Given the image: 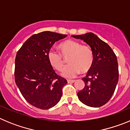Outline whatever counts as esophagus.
<instances>
[{"mask_svg":"<svg viewBox=\"0 0 130 130\" xmlns=\"http://www.w3.org/2000/svg\"><path fill=\"white\" fill-rule=\"evenodd\" d=\"M67 81H68V83H73L75 82V80H70V79H68Z\"/></svg>","mask_w":130,"mask_h":130,"instance_id":"obj_1","label":"esophagus"}]
</instances>
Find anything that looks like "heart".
<instances>
[{"label": "heart", "instance_id": "1", "mask_svg": "<svg viewBox=\"0 0 130 130\" xmlns=\"http://www.w3.org/2000/svg\"><path fill=\"white\" fill-rule=\"evenodd\" d=\"M59 53L53 50L48 51L47 57L51 67L62 72L65 67V60L69 64L64 72V75L73 77L80 73H87L94 64V56L91 48L87 45H81L73 40H66L58 46Z\"/></svg>", "mask_w": 130, "mask_h": 130}]
</instances>
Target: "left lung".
I'll return each mask as SVG.
<instances>
[{"instance_id": "1", "label": "left lung", "mask_w": 130, "mask_h": 130, "mask_svg": "<svg viewBox=\"0 0 130 130\" xmlns=\"http://www.w3.org/2000/svg\"><path fill=\"white\" fill-rule=\"evenodd\" d=\"M72 36L89 45L94 56L92 68L82 79L85 87L78 92L77 96L84 104L99 107L109 101L119 81L117 56L107 43L93 33Z\"/></svg>"}]
</instances>
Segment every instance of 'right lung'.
<instances>
[{
    "mask_svg": "<svg viewBox=\"0 0 130 130\" xmlns=\"http://www.w3.org/2000/svg\"><path fill=\"white\" fill-rule=\"evenodd\" d=\"M66 36L50 31L35 34L16 54L15 81L26 102L35 107L48 109L61 98L67 81L55 73L47 55L55 42Z\"/></svg>",
    "mask_w": 130,
    "mask_h": 130,
    "instance_id": "1",
    "label": "right lung"
}]
</instances>
